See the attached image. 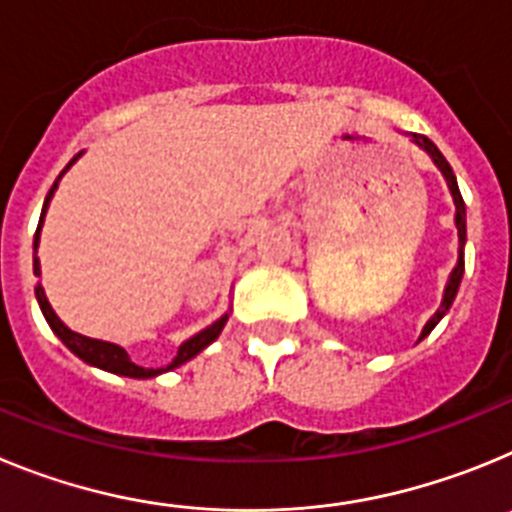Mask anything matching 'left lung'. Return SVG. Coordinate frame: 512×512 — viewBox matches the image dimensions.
Masks as SVG:
<instances>
[{"label": "left lung", "mask_w": 512, "mask_h": 512, "mask_svg": "<svg viewBox=\"0 0 512 512\" xmlns=\"http://www.w3.org/2000/svg\"><path fill=\"white\" fill-rule=\"evenodd\" d=\"M408 138L413 140L415 146L420 148V151L428 153V158L433 161V166H436L438 171H441L443 182H446V187H449L451 192V200H454V225H456V233H459V259H456V266L451 269L449 274V282H446V289H443V300H441V307H438L436 312H433V318L425 323L423 333H420V341H423L428 333H431L433 328H436L438 323H441V318L449 312V307L454 305L456 300V292H459V284H461V277H464V246H467V207H464V200H461V192H459V184H456V176L454 171H451L449 161L443 158V153L438 151L436 143L433 140H428L425 135H418V133H408Z\"/></svg>", "instance_id": "obj_1"}]
</instances>
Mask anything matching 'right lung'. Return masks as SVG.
<instances>
[{"label": "right lung", "instance_id": "1", "mask_svg": "<svg viewBox=\"0 0 512 512\" xmlns=\"http://www.w3.org/2000/svg\"><path fill=\"white\" fill-rule=\"evenodd\" d=\"M84 156V151L76 153L74 158L69 161V166L61 171V176L66 174V171L71 169V166L79 161V158ZM61 176H58L56 182H53L51 192H48V197H45L43 202V212H40V223H38V230H35V241H33V271L35 277H40V259H38V246H40V230H43V220H45V212H48V207H51V200L53 194H56L58 189V182H61ZM35 297H38V305L40 310H43V318L48 320V325H51V330L56 333L58 338H61V343L66 348H69L71 354L79 356L81 361H87L89 366H97V369H104V372L110 374H120V377H130V379H151V377H158V374L164 372H171V369H176V366L187 364L189 359H194L197 354H202L207 346H210L212 341H215L220 333H223L225 323H228V315L230 312H225V315H220V318L215 320L212 325H207L205 330H200V333H194L192 338H187V341L179 346V351H176L174 361L166 366H158V369H146V366H138L130 361L128 351L122 346H117V343H110V341H99V338H89V336H81V333H76V330H71L69 325L63 323L61 318L56 315V310L51 307V302H48V297H45V289L43 284L38 282V287H35Z\"/></svg>", "mask_w": 512, "mask_h": 512}]
</instances>
